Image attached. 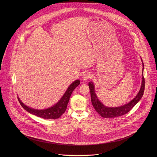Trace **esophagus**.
<instances>
[{"mask_svg": "<svg viewBox=\"0 0 157 157\" xmlns=\"http://www.w3.org/2000/svg\"><path fill=\"white\" fill-rule=\"evenodd\" d=\"M91 76V75L90 74L89 72H86L83 75L82 79H83V81H87L88 79H89L90 78Z\"/></svg>", "mask_w": 157, "mask_h": 157, "instance_id": "obj_1", "label": "esophagus"}]
</instances>
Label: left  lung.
<instances>
[{
  "label": "left lung",
  "mask_w": 157,
  "mask_h": 157,
  "mask_svg": "<svg viewBox=\"0 0 157 157\" xmlns=\"http://www.w3.org/2000/svg\"><path fill=\"white\" fill-rule=\"evenodd\" d=\"M142 63V85H141L140 89L139 91L138 94L133 98V100H131L128 104L124 105L123 106H121L119 107H115V108L105 106L104 105L102 104L100 102V100L98 99L95 94L94 85L93 83L92 82L89 83V87L90 91L91 103L95 110L101 115V116L105 118H114V117L123 116L124 114L127 113L128 112L132 109L135 106V105L142 98L144 93V86H145V80L143 74V69H144V64L143 62Z\"/></svg>",
  "instance_id": "1"
}]
</instances>
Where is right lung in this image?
I'll return each instance as SVG.
<instances>
[{"label": "right lung", "instance_id": "obj_1", "mask_svg": "<svg viewBox=\"0 0 157 157\" xmlns=\"http://www.w3.org/2000/svg\"><path fill=\"white\" fill-rule=\"evenodd\" d=\"M80 84L79 80H76L70 85L68 87L64 94L62 97V98L57 102V103L52 107L45 109H35L28 106L22 102L18 97V100L21 105L22 106L24 109L26 110L29 113L36 115L38 117L45 119H59L62 114H63L67 109V104L70 100V96L71 95L72 91L76 88Z\"/></svg>", "mask_w": 157, "mask_h": 157}]
</instances>
